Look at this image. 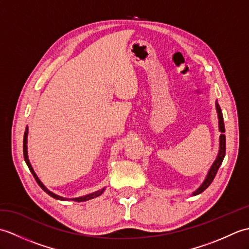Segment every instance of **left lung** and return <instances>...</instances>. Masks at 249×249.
I'll return each instance as SVG.
<instances>
[{
	"mask_svg": "<svg viewBox=\"0 0 249 249\" xmlns=\"http://www.w3.org/2000/svg\"><path fill=\"white\" fill-rule=\"evenodd\" d=\"M216 111H217V118H218V128L220 131V136H219V150H218V154L216 156V160H214V162L212 163V166L209 169L208 174L204 178V181L202 182V184L195 190V192L192 194V196H197L201 193H203L204 190L208 188L211 183L213 182V179L217 173L218 169L223 162L224 158H225V154H226V136H225V124H224V118H223V112H221V109L219 107V105L216 100Z\"/></svg>",
	"mask_w": 249,
	"mask_h": 249,
	"instance_id": "left-lung-1",
	"label": "left lung"
}]
</instances>
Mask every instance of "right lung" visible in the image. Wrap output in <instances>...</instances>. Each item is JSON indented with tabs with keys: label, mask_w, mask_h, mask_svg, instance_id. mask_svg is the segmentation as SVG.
<instances>
[{
	"label": "right lung",
	"mask_w": 249,
	"mask_h": 249,
	"mask_svg": "<svg viewBox=\"0 0 249 249\" xmlns=\"http://www.w3.org/2000/svg\"><path fill=\"white\" fill-rule=\"evenodd\" d=\"M28 134H29V128H28V126H26L25 131H24V136H23V156H24V160H25V162H26V165H28L31 173L33 174L34 178L36 179L37 184L39 185V186L41 187V189L44 190V192H46L49 196H51L52 198L57 199V200H62V201L72 200V201H77V202H82V201H88V200H89V199L96 198V197H98V196H100V195H102V194L105 192L106 188L104 187V188H102V189L96 190V192L91 193V194H88V195H86V196H81V197H77V198H64V197H61V196H59V195H56V194H54V193L50 192V190H49L48 188H47L43 183H41V181L38 178V177H37V174L35 173L34 169H33V167H32L31 162H30L29 155H28Z\"/></svg>",
	"instance_id": "obj_1"
}]
</instances>
